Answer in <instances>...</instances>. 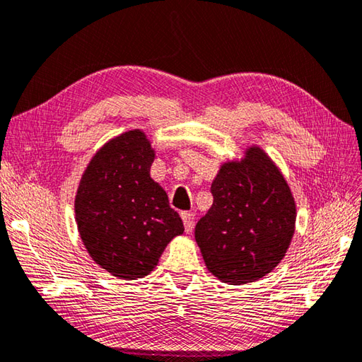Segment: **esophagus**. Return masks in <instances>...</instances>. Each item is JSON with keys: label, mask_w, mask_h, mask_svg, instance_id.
Listing matches in <instances>:
<instances>
[{"label": "esophagus", "mask_w": 362, "mask_h": 362, "mask_svg": "<svg viewBox=\"0 0 362 362\" xmlns=\"http://www.w3.org/2000/svg\"><path fill=\"white\" fill-rule=\"evenodd\" d=\"M183 226H185V232L191 233L193 232V226H194V215L191 211H182L180 214Z\"/></svg>", "instance_id": "esophagus-1"}]
</instances>
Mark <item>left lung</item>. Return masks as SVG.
Wrapping results in <instances>:
<instances>
[{
    "label": "left lung",
    "mask_w": 362,
    "mask_h": 362,
    "mask_svg": "<svg viewBox=\"0 0 362 362\" xmlns=\"http://www.w3.org/2000/svg\"><path fill=\"white\" fill-rule=\"evenodd\" d=\"M214 204L196 224L205 267L232 286L259 281L284 259L296 205L279 168L259 146L226 161L211 183Z\"/></svg>",
    "instance_id": "left-lung-1"
}]
</instances>
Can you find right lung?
<instances>
[{"label":"right lung","instance_id":"right-lung-1","mask_svg":"<svg viewBox=\"0 0 362 362\" xmlns=\"http://www.w3.org/2000/svg\"><path fill=\"white\" fill-rule=\"evenodd\" d=\"M155 151L143 130L110 139L84 169L75 196L78 232L92 260L119 279L144 278L183 233L166 191L151 177Z\"/></svg>","mask_w":362,"mask_h":362}]
</instances>
